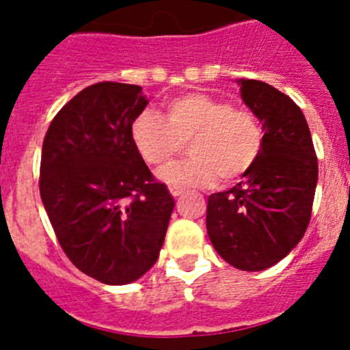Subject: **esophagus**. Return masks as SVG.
Returning a JSON list of instances; mask_svg holds the SVG:
<instances>
[{
	"instance_id": "1",
	"label": "esophagus",
	"mask_w": 350,
	"mask_h": 350,
	"mask_svg": "<svg viewBox=\"0 0 350 350\" xmlns=\"http://www.w3.org/2000/svg\"><path fill=\"white\" fill-rule=\"evenodd\" d=\"M170 193H172V196H180L182 194V189H178V187H173V185H170Z\"/></svg>"
}]
</instances>
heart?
Here are the masks:
<instances>
[{
	"mask_svg": "<svg viewBox=\"0 0 350 350\" xmlns=\"http://www.w3.org/2000/svg\"><path fill=\"white\" fill-rule=\"evenodd\" d=\"M131 140L142 159L159 166L189 142V159L159 170V178L178 189L208 187L221 175L231 182L256 165L265 133L247 108L205 92H187L166 103V119L145 108L131 122Z\"/></svg>",
	"mask_w": 350,
	"mask_h": 350,
	"instance_id": "obj_1",
	"label": "heart"
}]
</instances>
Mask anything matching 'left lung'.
<instances>
[{
	"label": "left lung",
	"instance_id": "1",
	"mask_svg": "<svg viewBox=\"0 0 350 350\" xmlns=\"http://www.w3.org/2000/svg\"><path fill=\"white\" fill-rule=\"evenodd\" d=\"M237 82L243 103L262 124L265 140L242 182L208 196L206 231L231 267L261 271L286 258L307 231L319 166L298 105L267 82Z\"/></svg>",
	"mask_w": 350,
	"mask_h": 350
}]
</instances>
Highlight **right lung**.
I'll return each mask as SVG.
<instances>
[{"label": "right lung", "instance_id": "right-lung-1", "mask_svg": "<svg viewBox=\"0 0 350 350\" xmlns=\"http://www.w3.org/2000/svg\"><path fill=\"white\" fill-rule=\"evenodd\" d=\"M140 85L98 82L52 119L42 147L40 196L70 261L110 286L154 267L172 217V194L131 140L147 107Z\"/></svg>", "mask_w": 350, "mask_h": 350}]
</instances>
